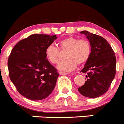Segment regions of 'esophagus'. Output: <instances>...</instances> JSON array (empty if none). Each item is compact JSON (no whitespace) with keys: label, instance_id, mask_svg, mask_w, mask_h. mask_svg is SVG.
Instances as JSON below:
<instances>
[{"label":"esophagus","instance_id":"1","mask_svg":"<svg viewBox=\"0 0 124 124\" xmlns=\"http://www.w3.org/2000/svg\"><path fill=\"white\" fill-rule=\"evenodd\" d=\"M59 74H60V75H67V74H68L67 73H64V72H62V71L59 72Z\"/></svg>","mask_w":124,"mask_h":124}]
</instances>
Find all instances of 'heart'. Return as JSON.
<instances>
[{
	"mask_svg": "<svg viewBox=\"0 0 124 124\" xmlns=\"http://www.w3.org/2000/svg\"><path fill=\"white\" fill-rule=\"evenodd\" d=\"M58 48L54 46L49 45L45 50L47 60L51 64H56L60 60V49L66 50L64 54L66 59L61 61L58 68L64 71L74 70L77 64H83L87 62L91 54V45L86 39H79L74 37H68L58 43Z\"/></svg>",
	"mask_w": 124,
	"mask_h": 124,
	"instance_id": "1",
	"label": "heart"
}]
</instances>
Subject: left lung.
<instances>
[{"mask_svg":"<svg viewBox=\"0 0 124 124\" xmlns=\"http://www.w3.org/2000/svg\"><path fill=\"white\" fill-rule=\"evenodd\" d=\"M91 45L90 58L81 70L86 73V81L78 88L83 96L96 98L108 91L116 76V57L114 51L103 37L89 31H82Z\"/></svg>","mask_w":124,"mask_h":124,"instance_id":"obj_1","label":"left lung"}]
</instances>
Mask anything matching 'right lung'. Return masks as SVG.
Masks as SVG:
<instances>
[{"mask_svg":"<svg viewBox=\"0 0 124 124\" xmlns=\"http://www.w3.org/2000/svg\"><path fill=\"white\" fill-rule=\"evenodd\" d=\"M56 38L33 34L17 43L10 54V79L18 93L30 100L45 99L55 87L59 74L47 60L45 50Z\"/></svg>","mask_w":124,"mask_h":124,"instance_id":"1","label":"right lung"}]
</instances>
